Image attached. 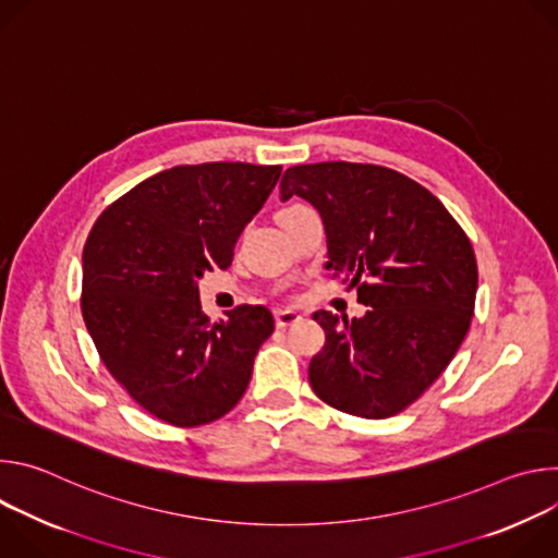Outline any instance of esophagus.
<instances>
[{"label": "esophagus", "instance_id": "esophagus-1", "mask_svg": "<svg viewBox=\"0 0 558 558\" xmlns=\"http://www.w3.org/2000/svg\"><path fill=\"white\" fill-rule=\"evenodd\" d=\"M295 323H300V313H295V311H276V327L278 329H287Z\"/></svg>", "mask_w": 558, "mask_h": 558}]
</instances>
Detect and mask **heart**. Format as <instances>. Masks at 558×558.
<instances>
[{
  "label": "heart",
  "mask_w": 558,
  "mask_h": 558,
  "mask_svg": "<svg viewBox=\"0 0 558 558\" xmlns=\"http://www.w3.org/2000/svg\"><path fill=\"white\" fill-rule=\"evenodd\" d=\"M295 207H302V205H289V207H284V209H280V214H284V211H291V209H295Z\"/></svg>",
  "instance_id": "obj_1"
}]
</instances>
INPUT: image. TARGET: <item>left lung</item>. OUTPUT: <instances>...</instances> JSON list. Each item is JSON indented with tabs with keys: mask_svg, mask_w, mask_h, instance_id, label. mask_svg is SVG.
<instances>
[{
	"mask_svg": "<svg viewBox=\"0 0 558 558\" xmlns=\"http://www.w3.org/2000/svg\"><path fill=\"white\" fill-rule=\"evenodd\" d=\"M293 194L323 216L327 267L371 306L351 323L329 311L313 315L327 336L308 364L313 392L364 420L407 411L470 329L476 260L465 231L426 187L381 166H293L280 198Z\"/></svg>",
	"mask_w": 558,
	"mask_h": 558,
	"instance_id": "left-lung-1",
	"label": "left lung"
}]
</instances>
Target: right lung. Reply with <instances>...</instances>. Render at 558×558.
I'll use <instances>...</instances> for the list:
<instances>
[{
  "mask_svg": "<svg viewBox=\"0 0 558 558\" xmlns=\"http://www.w3.org/2000/svg\"><path fill=\"white\" fill-rule=\"evenodd\" d=\"M280 172L222 161L177 166L132 187L93 225L84 323L110 375L156 420L194 428L241 402L274 315L241 304L211 323L198 278L231 265L238 235Z\"/></svg>",
  "mask_w": 558,
  "mask_h": 558,
  "instance_id": "1",
  "label": "right lung"
}]
</instances>
